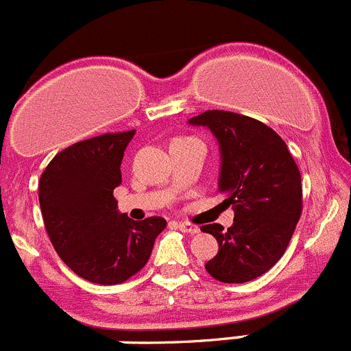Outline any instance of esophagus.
Here are the masks:
<instances>
[{"instance_id":"34e87169","label":"esophagus","mask_w":351,"mask_h":351,"mask_svg":"<svg viewBox=\"0 0 351 351\" xmlns=\"http://www.w3.org/2000/svg\"><path fill=\"white\" fill-rule=\"evenodd\" d=\"M176 227L180 228L182 232H186V234H191V235H195L199 234V227H195V225H191V223H185V221H176Z\"/></svg>"}]
</instances>
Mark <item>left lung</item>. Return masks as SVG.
I'll return each instance as SVG.
<instances>
[{
	"label": "left lung",
	"mask_w": 351,
	"mask_h": 351,
	"mask_svg": "<svg viewBox=\"0 0 351 351\" xmlns=\"http://www.w3.org/2000/svg\"><path fill=\"white\" fill-rule=\"evenodd\" d=\"M208 128L220 149L218 191L234 206V223L202 225L218 241L206 263L216 280L242 284L256 279L282 258L301 215V175L286 142L253 117L206 110L189 119Z\"/></svg>",
	"instance_id": "8db88e82"
}]
</instances>
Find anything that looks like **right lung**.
<instances>
[{"label":"right lung","mask_w":351,"mask_h":351,"mask_svg":"<svg viewBox=\"0 0 351 351\" xmlns=\"http://www.w3.org/2000/svg\"><path fill=\"white\" fill-rule=\"evenodd\" d=\"M135 130L106 133L67 147L39 180V206L50 241L64 263L95 284H121L142 270L166 220L143 221L117 209L121 162Z\"/></svg>","instance_id":"right-lung-1"}]
</instances>
